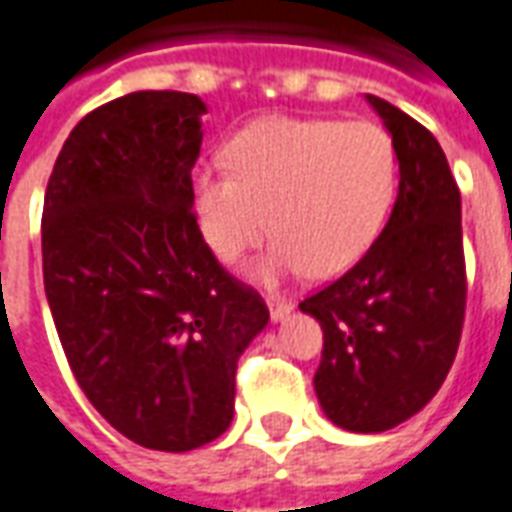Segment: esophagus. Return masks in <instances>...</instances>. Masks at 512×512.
Returning <instances> with one entry per match:
<instances>
[{
	"label": "esophagus",
	"mask_w": 512,
	"mask_h": 512,
	"mask_svg": "<svg viewBox=\"0 0 512 512\" xmlns=\"http://www.w3.org/2000/svg\"><path fill=\"white\" fill-rule=\"evenodd\" d=\"M268 312H271V321L279 323L285 321L290 312H293V304L285 299H268Z\"/></svg>",
	"instance_id": "34e87169"
}]
</instances>
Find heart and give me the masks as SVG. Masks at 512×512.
<instances>
[{"label": "heart", "mask_w": 512, "mask_h": 512, "mask_svg": "<svg viewBox=\"0 0 512 512\" xmlns=\"http://www.w3.org/2000/svg\"><path fill=\"white\" fill-rule=\"evenodd\" d=\"M227 167L194 175V213L216 260L233 263L268 233L277 241L252 277L354 268L395 197L392 139L370 120L266 117L230 139Z\"/></svg>", "instance_id": "b5f03b06"}]
</instances>
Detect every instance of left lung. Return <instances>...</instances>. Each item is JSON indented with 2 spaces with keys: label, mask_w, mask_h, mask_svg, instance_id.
I'll return each mask as SVG.
<instances>
[{
  "label": "left lung",
  "mask_w": 512,
  "mask_h": 512,
  "mask_svg": "<svg viewBox=\"0 0 512 512\" xmlns=\"http://www.w3.org/2000/svg\"><path fill=\"white\" fill-rule=\"evenodd\" d=\"M365 98L392 136L395 208L367 255L299 310L323 329V414L351 433H381L428 406L450 373L466 268L461 191L436 136L384 98Z\"/></svg>",
  "instance_id": "obj_1"
}]
</instances>
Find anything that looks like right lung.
I'll return each mask as SVG.
<instances>
[{
  "mask_svg": "<svg viewBox=\"0 0 512 512\" xmlns=\"http://www.w3.org/2000/svg\"><path fill=\"white\" fill-rule=\"evenodd\" d=\"M205 112L172 90L98 106L65 139L43 202L62 351L98 414L147 450H197L230 428L238 359L268 323L191 211Z\"/></svg>",
  "mask_w": 512,
  "mask_h": 512,
  "instance_id": "obj_1",
  "label": "right lung"
}]
</instances>
